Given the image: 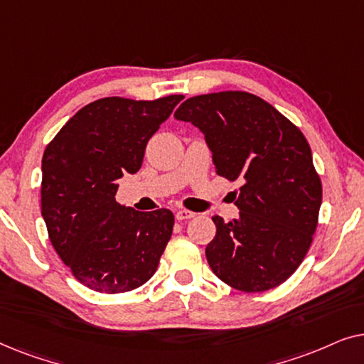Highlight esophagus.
<instances>
[{"mask_svg": "<svg viewBox=\"0 0 364 364\" xmlns=\"http://www.w3.org/2000/svg\"><path fill=\"white\" fill-rule=\"evenodd\" d=\"M196 215H197L196 212H192V210H186V208H182V210H177V212H176V218H177L178 222H182V220H188V218H193Z\"/></svg>", "mask_w": 364, "mask_h": 364, "instance_id": "obj_1", "label": "esophagus"}]
</instances>
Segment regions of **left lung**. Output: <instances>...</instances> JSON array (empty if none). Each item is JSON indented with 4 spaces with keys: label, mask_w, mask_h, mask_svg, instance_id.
Segmentation results:
<instances>
[{
    "label": "left lung",
    "mask_w": 364,
    "mask_h": 364,
    "mask_svg": "<svg viewBox=\"0 0 364 364\" xmlns=\"http://www.w3.org/2000/svg\"><path fill=\"white\" fill-rule=\"evenodd\" d=\"M173 116L205 134L218 176L242 183L233 192L240 218L212 217L217 233L205 248L212 272L247 293L282 285L310 250L321 205V181L303 132L243 91L191 97Z\"/></svg>",
    "instance_id": "1"
}]
</instances>
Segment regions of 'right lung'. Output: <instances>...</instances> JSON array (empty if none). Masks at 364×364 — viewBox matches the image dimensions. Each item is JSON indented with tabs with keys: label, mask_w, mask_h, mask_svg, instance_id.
Returning <instances> with one entry per match:
<instances>
[{
	"label": "right lung",
	"mask_w": 364,
	"mask_h": 364,
	"mask_svg": "<svg viewBox=\"0 0 364 364\" xmlns=\"http://www.w3.org/2000/svg\"><path fill=\"white\" fill-rule=\"evenodd\" d=\"M182 99H97L74 114L43 154L41 213L49 240L89 290H136L157 270L173 213L121 205L117 181L141 168L149 139Z\"/></svg>",
	"instance_id": "add662e5"
}]
</instances>
